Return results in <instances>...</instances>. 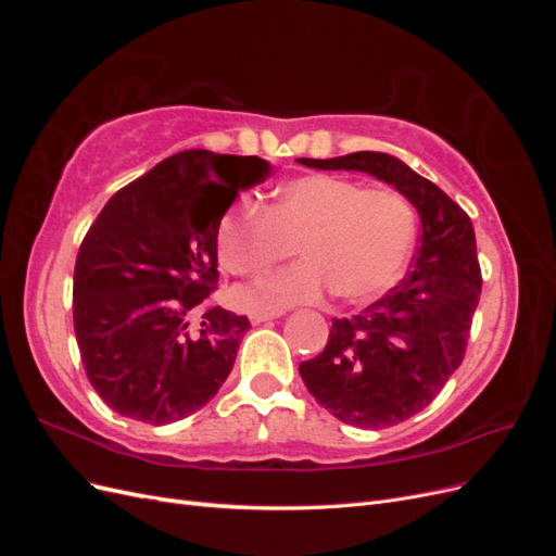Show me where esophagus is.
Masks as SVG:
<instances>
[{
  "mask_svg": "<svg viewBox=\"0 0 556 556\" xmlns=\"http://www.w3.org/2000/svg\"><path fill=\"white\" fill-rule=\"evenodd\" d=\"M280 317V313H252L250 315V323L252 325H262V323H268V319H276Z\"/></svg>",
  "mask_w": 556,
  "mask_h": 556,
  "instance_id": "34e87169",
  "label": "esophagus"
}]
</instances>
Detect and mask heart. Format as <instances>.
Segmentation results:
<instances>
[{"label":"heart","instance_id":"1","mask_svg":"<svg viewBox=\"0 0 556 556\" xmlns=\"http://www.w3.org/2000/svg\"><path fill=\"white\" fill-rule=\"evenodd\" d=\"M415 241V211L394 190H366L339 176H301L260 208L243 199L217 223L215 248L229 274L257 276L290 252L299 264L241 285L231 301L248 313H280L333 290L368 304L399 280Z\"/></svg>","mask_w":556,"mask_h":556}]
</instances>
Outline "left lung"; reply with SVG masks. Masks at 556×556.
<instances>
[{
    "instance_id": "left-lung-1",
    "label": "left lung",
    "mask_w": 556,
    "mask_h": 556,
    "mask_svg": "<svg viewBox=\"0 0 556 556\" xmlns=\"http://www.w3.org/2000/svg\"><path fill=\"white\" fill-rule=\"evenodd\" d=\"M296 162L392 185L422 223L413 271L357 315L333 317L325 350L299 366L308 392L341 422L399 425L427 408L464 359L482 288L473 225L439 185L394 155L362 150Z\"/></svg>"
}]
</instances>
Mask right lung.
<instances>
[{
  "label": "right lung",
  "mask_w": 556,
  "mask_h": 556,
  "mask_svg": "<svg viewBox=\"0 0 556 556\" xmlns=\"http://www.w3.org/2000/svg\"><path fill=\"white\" fill-rule=\"evenodd\" d=\"M268 174L255 155L182 150L97 215L76 257L74 331L90 384L115 413L169 425L227 380L250 323L208 306L220 278L215 229Z\"/></svg>",
  "instance_id": "1"
}]
</instances>
